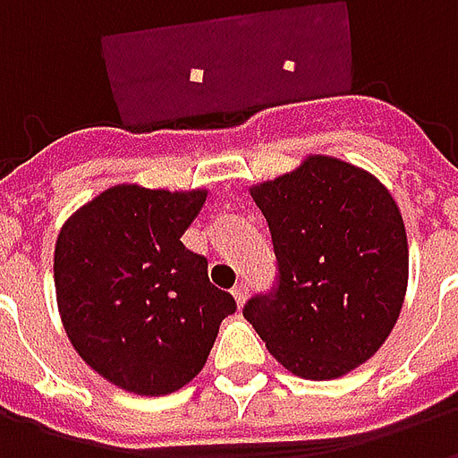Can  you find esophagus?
Returning a JSON list of instances; mask_svg holds the SVG:
<instances>
[{
    "label": "esophagus",
    "mask_w": 458,
    "mask_h": 458,
    "mask_svg": "<svg viewBox=\"0 0 458 458\" xmlns=\"http://www.w3.org/2000/svg\"><path fill=\"white\" fill-rule=\"evenodd\" d=\"M248 292H250L248 282H238V284L233 287V297H235V301H238L240 307L245 304V299H248Z\"/></svg>",
    "instance_id": "1"
}]
</instances>
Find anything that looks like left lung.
<instances>
[{
	"instance_id": "8db88e82",
	"label": "left lung",
	"mask_w": 458,
	"mask_h": 458,
	"mask_svg": "<svg viewBox=\"0 0 458 458\" xmlns=\"http://www.w3.org/2000/svg\"><path fill=\"white\" fill-rule=\"evenodd\" d=\"M250 193L267 218L277 282L242 317L294 375L341 377L400 317L410 262L400 208L375 176L331 157H309Z\"/></svg>"
}]
</instances>
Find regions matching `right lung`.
Instances as JSON below:
<instances>
[{
  "label": "right lung",
  "mask_w": 458,
  "mask_h": 458,
  "mask_svg": "<svg viewBox=\"0 0 458 458\" xmlns=\"http://www.w3.org/2000/svg\"><path fill=\"white\" fill-rule=\"evenodd\" d=\"M203 203L206 191L122 183L61 228L54 275L65 334L122 390L183 387L206 365L220 321L238 309L230 292L210 284L208 259L181 242Z\"/></svg>",
  "instance_id": "obj_1"
}]
</instances>
